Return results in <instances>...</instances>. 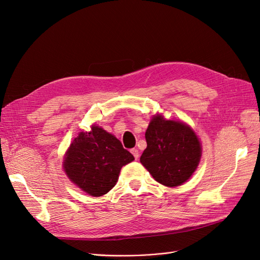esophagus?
I'll use <instances>...</instances> for the list:
<instances>
[{"label":"esophagus","mask_w":260,"mask_h":260,"mask_svg":"<svg viewBox=\"0 0 260 260\" xmlns=\"http://www.w3.org/2000/svg\"><path fill=\"white\" fill-rule=\"evenodd\" d=\"M131 153L133 154V156H134L135 159H137L138 157H140V153H138V149L137 148H132L131 149Z\"/></svg>","instance_id":"1"}]
</instances>
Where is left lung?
Here are the masks:
<instances>
[{
	"label": "left lung",
	"instance_id": "obj_1",
	"mask_svg": "<svg viewBox=\"0 0 260 260\" xmlns=\"http://www.w3.org/2000/svg\"><path fill=\"white\" fill-rule=\"evenodd\" d=\"M145 138L147 147L141 156V162L156 182L168 187L179 186L195 172L202 148L188 126L155 115Z\"/></svg>",
	"mask_w": 260,
	"mask_h": 260
}]
</instances>
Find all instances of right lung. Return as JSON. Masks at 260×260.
I'll return each instance as SVG.
<instances>
[{
    "instance_id": "1",
    "label": "right lung",
    "mask_w": 260,
    "mask_h": 260,
    "mask_svg": "<svg viewBox=\"0 0 260 260\" xmlns=\"http://www.w3.org/2000/svg\"><path fill=\"white\" fill-rule=\"evenodd\" d=\"M134 160L116 137L99 126L82 132L71 144L64 160L69 178L90 196L105 195L115 186L120 168Z\"/></svg>"
}]
</instances>
